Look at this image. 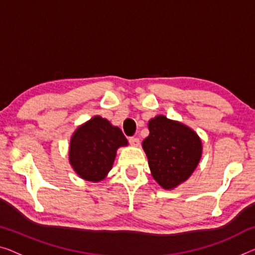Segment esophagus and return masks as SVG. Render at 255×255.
<instances>
[{"mask_svg":"<svg viewBox=\"0 0 255 255\" xmlns=\"http://www.w3.org/2000/svg\"><path fill=\"white\" fill-rule=\"evenodd\" d=\"M129 143H130L131 146H139V139L137 137H130Z\"/></svg>","mask_w":255,"mask_h":255,"instance_id":"obj_1","label":"esophagus"}]
</instances>
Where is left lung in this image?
Wrapping results in <instances>:
<instances>
[{"mask_svg": "<svg viewBox=\"0 0 255 255\" xmlns=\"http://www.w3.org/2000/svg\"><path fill=\"white\" fill-rule=\"evenodd\" d=\"M150 134L142 146L152 177L162 189L173 190L191 176L203 154L198 134L187 125L157 116L147 124Z\"/></svg>", "mask_w": 255, "mask_h": 255, "instance_id": "8db88e82", "label": "left lung"}]
</instances>
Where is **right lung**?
Masks as SVG:
<instances>
[{
	"label": "right lung",
	"mask_w": 255,
	"mask_h": 255,
	"mask_svg": "<svg viewBox=\"0 0 255 255\" xmlns=\"http://www.w3.org/2000/svg\"><path fill=\"white\" fill-rule=\"evenodd\" d=\"M127 145L128 140L119 127L95 116L75 129L70 140L68 160L78 176L100 182L112 169L117 150Z\"/></svg>",
	"instance_id": "1"
}]
</instances>
